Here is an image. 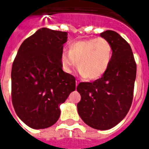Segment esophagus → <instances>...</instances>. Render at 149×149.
I'll list each match as a JSON object with an SVG mask.
<instances>
[{
  "label": "esophagus",
  "mask_w": 149,
  "mask_h": 149,
  "mask_svg": "<svg viewBox=\"0 0 149 149\" xmlns=\"http://www.w3.org/2000/svg\"><path fill=\"white\" fill-rule=\"evenodd\" d=\"M78 84H79V81H76V86H77Z\"/></svg>",
  "instance_id": "34e87169"
}]
</instances>
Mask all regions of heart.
<instances>
[{"label":"heart","instance_id":"obj_1","mask_svg":"<svg viewBox=\"0 0 149 149\" xmlns=\"http://www.w3.org/2000/svg\"><path fill=\"white\" fill-rule=\"evenodd\" d=\"M112 46L105 38H90L72 42L61 58L64 71L70 73L77 66L82 77L93 81L102 77L109 67Z\"/></svg>","mask_w":149,"mask_h":149}]
</instances>
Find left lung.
<instances>
[{
	"instance_id": "1",
	"label": "left lung",
	"mask_w": 149,
	"mask_h": 149,
	"mask_svg": "<svg viewBox=\"0 0 149 149\" xmlns=\"http://www.w3.org/2000/svg\"><path fill=\"white\" fill-rule=\"evenodd\" d=\"M100 37L112 46V58L106 72L93 82H81L77 90L81 94L77 111L82 120L93 128L108 130L119 124L130 109L136 65L129 44L114 31Z\"/></svg>"
}]
</instances>
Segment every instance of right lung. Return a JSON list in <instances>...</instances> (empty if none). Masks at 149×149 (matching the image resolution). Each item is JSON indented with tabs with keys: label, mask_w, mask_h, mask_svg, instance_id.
I'll return each mask as SVG.
<instances>
[{
	"label": "right lung",
	"mask_w": 149,
	"mask_h": 149,
	"mask_svg": "<svg viewBox=\"0 0 149 149\" xmlns=\"http://www.w3.org/2000/svg\"><path fill=\"white\" fill-rule=\"evenodd\" d=\"M68 33L42 28L24 40L12 67V101L18 117L34 129L58 120L60 105L76 89V79L62 69Z\"/></svg>",
	"instance_id": "1"
}]
</instances>
